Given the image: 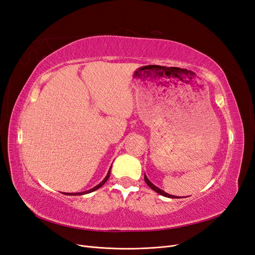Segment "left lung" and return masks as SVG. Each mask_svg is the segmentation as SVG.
Segmentation results:
<instances>
[{
    "mask_svg": "<svg viewBox=\"0 0 255 255\" xmlns=\"http://www.w3.org/2000/svg\"><path fill=\"white\" fill-rule=\"evenodd\" d=\"M144 182L148 184V186L151 188V189H153L154 191H156L157 194H159V195H161V196H164V197H167V198H179V197H176V196H171V195H169V194H167V192H165L164 190H161V189H159L158 187H156L155 185H153L150 181H149V179L148 177H146V175L144 174Z\"/></svg>",
    "mask_w": 255,
    "mask_h": 255,
    "instance_id": "obj_1",
    "label": "left lung"
}]
</instances>
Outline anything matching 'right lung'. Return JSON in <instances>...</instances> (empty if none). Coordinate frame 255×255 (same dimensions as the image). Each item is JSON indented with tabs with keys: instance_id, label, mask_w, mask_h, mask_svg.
I'll return each instance as SVG.
<instances>
[{
	"instance_id": "right-lung-1",
	"label": "right lung",
	"mask_w": 255,
	"mask_h": 255,
	"mask_svg": "<svg viewBox=\"0 0 255 255\" xmlns=\"http://www.w3.org/2000/svg\"><path fill=\"white\" fill-rule=\"evenodd\" d=\"M111 168H112V167H111ZM110 175H111V169H110V171L107 172V175L105 176V179H104L101 183H100L99 185H97V186H95L94 188H91V189H89V190H87V191H83V192H74V194H66V195H69V196H70V195H72V196H76V195H85V194H89V192H92V191H95V190L99 189L100 187H102L103 185L106 183V181L109 180Z\"/></svg>"
}]
</instances>
